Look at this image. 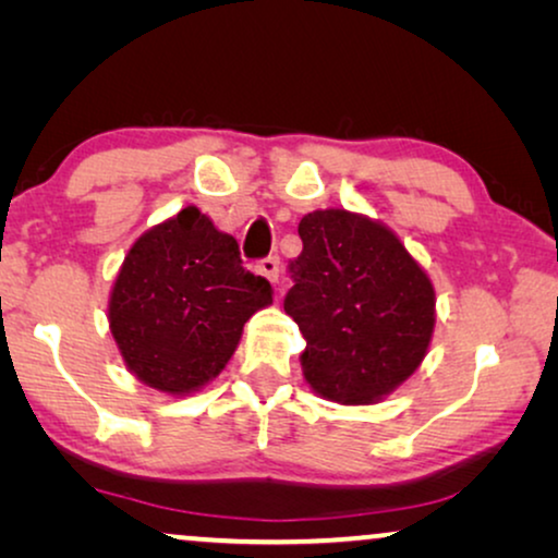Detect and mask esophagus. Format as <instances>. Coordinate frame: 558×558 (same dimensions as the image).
<instances>
[{"mask_svg": "<svg viewBox=\"0 0 558 558\" xmlns=\"http://www.w3.org/2000/svg\"><path fill=\"white\" fill-rule=\"evenodd\" d=\"M256 269H258V274H262V277L269 279L271 284H277V281H279V256H266V258H262Z\"/></svg>", "mask_w": 558, "mask_h": 558, "instance_id": "obj_1", "label": "esophagus"}]
</instances>
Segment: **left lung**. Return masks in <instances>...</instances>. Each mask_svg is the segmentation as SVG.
I'll return each mask as SVG.
<instances>
[{
	"label": "left lung",
	"mask_w": 558,
	"mask_h": 558,
	"mask_svg": "<svg viewBox=\"0 0 558 558\" xmlns=\"http://www.w3.org/2000/svg\"><path fill=\"white\" fill-rule=\"evenodd\" d=\"M284 312L300 325L310 388L365 407L396 391L429 350L434 287L391 228L342 208L300 220Z\"/></svg>",
	"instance_id": "left-lung-1"
}]
</instances>
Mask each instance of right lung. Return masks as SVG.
<instances>
[{
	"mask_svg": "<svg viewBox=\"0 0 558 558\" xmlns=\"http://www.w3.org/2000/svg\"><path fill=\"white\" fill-rule=\"evenodd\" d=\"M241 264L233 235L195 205L134 241L113 281L109 327L142 384L187 396L226 368L243 325L274 294Z\"/></svg>",
	"mask_w": 558,
	"mask_h": 558,
	"instance_id": "add662e5",
	"label": "right lung"
}]
</instances>
